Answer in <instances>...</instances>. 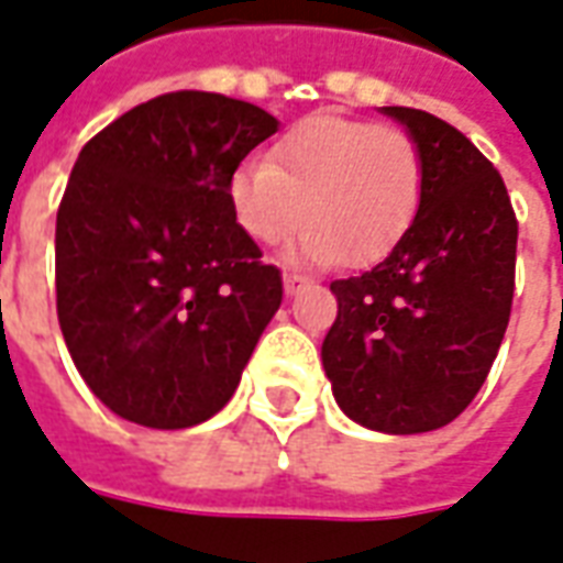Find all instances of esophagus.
<instances>
[{"mask_svg": "<svg viewBox=\"0 0 563 563\" xmlns=\"http://www.w3.org/2000/svg\"><path fill=\"white\" fill-rule=\"evenodd\" d=\"M302 285H306V275H300V273H285V294H297V290L302 288Z\"/></svg>", "mask_w": 563, "mask_h": 563, "instance_id": "1", "label": "esophagus"}]
</instances>
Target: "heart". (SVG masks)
<instances>
[{
	"instance_id": "b5f03b06",
	"label": "heart",
	"mask_w": 563,
	"mask_h": 563,
	"mask_svg": "<svg viewBox=\"0 0 563 563\" xmlns=\"http://www.w3.org/2000/svg\"><path fill=\"white\" fill-rule=\"evenodd\" d=\"M424 190V157L400 126L312 114L294 123L227 181L239 227L275 245L312 218L290 254L297 261L373 263L409 230Z\"/></svg>"
}]
</instances>
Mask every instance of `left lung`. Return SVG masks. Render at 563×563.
Listing matches in <instances>:
<instances>
[{
    "instance_id": "left-lung-1",
    "label": "left lung",
    "mask_w": 563,
    "mask_h": 563,
    "mask_svg": "<svg viewBox=\"0 0 563 563\" xmlns=\"http://www.w3.org/2000/svg\"><path fill=\"white\" fill-rule=\"evenodd\" d=\"M424 157L416 221L373 269L336 278L321 345L339 409L382 433H424L464 412L504 342L518 221L494 163L452 123L385 106Z\"/></svg>"
}]
</instances>
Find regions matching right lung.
<instances>
[{
	"mask_svg": "<svg viewBox=\"0 0 563 563\" xmlns=\"http://www.w3.org/2000/svg\"><path fill=\"white\" fill-rule=\"evenodd\" d=\"M275 130L251 102L175 90L81 147L57 211V318L114 416L194 428L233 397L282 273L236 224L227 181Z\"/></svg>",
	"mask_w": 563,
	"mask_h": 563,
	"instance_id": "add662e5",
	"label": "right lung"
}]
</instances>
